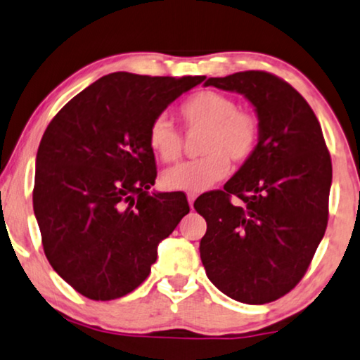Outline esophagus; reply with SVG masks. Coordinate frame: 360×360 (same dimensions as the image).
Here are the masks:
<instances>
[{"mask_svg":"<svg viewBox=\"0 0 360 360\" xmlns=\"http://www.w3.org/2000/svg\"><path fill=\"white\" fill-rule=\"evenodd\" d=\"M195 198H198V194H195V193H189V194H188V202H189V205H191V209H193Z\"/></svg>","mask_w":360,"mask_h":360,"instance_id":"1","label":"esophagus"}]
</instances>
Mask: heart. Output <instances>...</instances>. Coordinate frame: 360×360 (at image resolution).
I'll return each mask as SVG.
<instances>
[{
  "label": "heart",
  "mask_w": 360,
  "mask_h": 360,
  "mask_svg": "<svg viewBox=\"0 0 360 360\" xmlns=\"http://www.w3.org/2000/svg\"><path fill=\"white\" fill-rule=\"evenodd\" d=\"M179 117L188 131H202L199 160L183 162L161 176L169 191L200 193L229 174V161L242 165L257 150L260 138L258 118L248 110L237 108L229 95L202 90L181 103ZM148 143L165 162H174L183 155V138L165 117H158L148 131Z\"/></svg>",
  "instance_id": "1"
}]
</instances>
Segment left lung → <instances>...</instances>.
Here are the masks:
<instances>
[{
    "mask_svg": "<svg viewBox=\"0 0 360 360\" xmlns=\"http://www.w3.org/2000/svg\"><path fill=\"white\" fill-rule=\"evenodd\" d=\"M205 87L242 94L255 107L257 150L194 209L207 222L200 260L209 280L232 300L265 304L304 276L328 225L333 165L308 102L280 77L247 70L210 77ZM237 195L244 202L233 206Z\"/></svg>",
    "mask_w": 360,
    "mask_h": 360,
    "instance_id": "obj_1",
    "label": "left lung"
}]
</instances>
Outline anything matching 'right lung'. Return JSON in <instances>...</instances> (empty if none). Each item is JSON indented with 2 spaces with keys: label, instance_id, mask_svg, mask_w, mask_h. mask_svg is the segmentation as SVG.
I'll return each mask as SVG.
<instances>
[{
  "label": "right lung",
  "instance_id": "right-lung-1",
  "mask_svg": "<svg viewBox=\"0 0 360 360\" xmlns=\"http://www.w3.org/2000/svg\"><path fill=\"white\" fill-rule=\"evenodd\" d=\"M205 77L113 72L52 118L36 156L32 205L42 247L62 280L95 301L146 280L158 245L189 212L184 194L150 193L151 123Z\"/></svg>",
  "mask_w": 360,
  "mask_h": 360
}]
</instances>
